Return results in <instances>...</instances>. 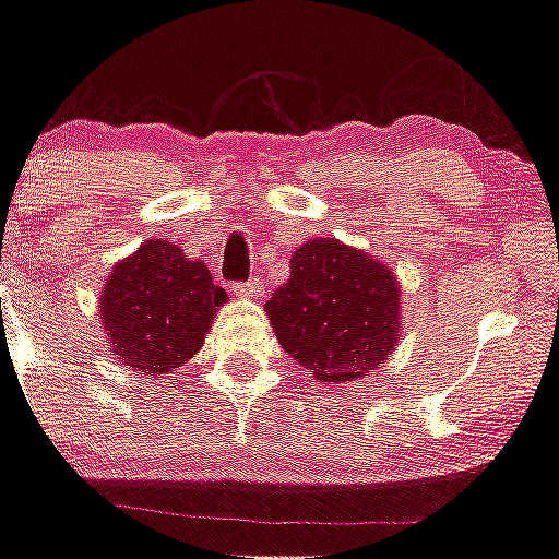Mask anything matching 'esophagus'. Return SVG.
<instances>
[{
	"mask_svg": "<svg viewBox=\"0 0 559 559\" xmlns=\"http://www.w3.org/2000/svg\"><path fill=\"white\" fill-rule=\"evenodd\" d=\"M233 292H235V297H243V300H257V297L262 295V281L251 278V281H246V284L233 286Z\"/></svg>",
	"mask_w": 559,
	"mask_h": 559,
	"instance_id": "1",
	"label": "esophagus"
}]
</instances>
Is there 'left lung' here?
<instances>
[{"mask_svg":"<svg viewBox=\"0 0 559 559\" xmlns=\"http://www.w3.org/2000/svg\"><path fill=\"white\" fill-rule=\"evenodd\" d=\"M264 311L284 352L311 379L346 384L394 354L403 295L381 259L335 238H313L292 253L289 278Z\"/></svg>","mask_w":559,"mask_h":559,"instance_id":"1","label":"left lung"}]
</instances>
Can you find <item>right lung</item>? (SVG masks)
Listing matches in <instances>:
<instances>
[{"mask_svg": "<svg viewBox=\"0 0 559 559\" xmlns=\"http://www.w3.org/2000/svg\"><path fill=\"white\" fill-rule=\"evenodd\" d=\"M227 292L205 262L154 238L116 262L99 295V319L118 362L162 376L202 348Z\"/></svg>", "mask_w": 559, "mask_h": 559, "instance_id": "right-lung-1", "label": "right lung"}]
</instances>
